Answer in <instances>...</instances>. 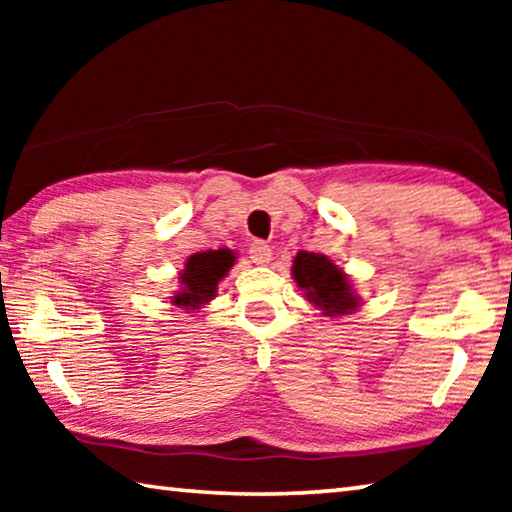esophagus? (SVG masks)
Returning <instances> with one entry per match:
<instances>
[{
	"instance_id": "34e87169",
	"label": "esophagus",
	"mask_w": 512,
	"mask_h": 512,
	"mask_svg": "<svg viewBox=\"0 0 512 512\" xmlns=\"http://www.w3.org/2000/svg\"><path fill=\"white\" fill-rule=\"evenodd\" d=\"M248 255H250V259H253L255 264L264 266V264L271 262L273 250H271V246L264 244V241H253V244H250V248H248Z\"/></svg>"
}]
</instances>
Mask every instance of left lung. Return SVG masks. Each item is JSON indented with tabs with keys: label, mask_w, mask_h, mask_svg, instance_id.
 Segmentation results:
<instances>
[{
	"label": "left lung",
	"mask_w": 512,
	"mask_h": 512,
	"mask_svg": "<svg viewBox=\"0 0 512 512\" xmlns=\"http://www.w3.org/2000/svg\"><path fill=\"white\" fill-rule=\"evenodd\" d=\"M291 273L307 300L323 311V316H345L359 307V298L354 296L348 275L329 257L300 250L293 259Z\"/></svg>",
	"instance_id": "left-lung-1"
}]
</instances>
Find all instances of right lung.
<instances>
[{
    "mask_svg": "<svg viewBox=\"0 0 512 512\" xmlns=\"http://www.w3.org/2000/svg\"><path fill=\"white\" fill-rule=\"evenodd\" d=\"M235 264V253L228 248L205 250L185 262L180 273V291L171 298L173 305L183 309H198L216 296V287Z\"/></svg>",
    "mask_w": 512,
    "mask_h": 512,
    "instance_id": "add662e5",
    "label": "right lung"
}]
</instances>
